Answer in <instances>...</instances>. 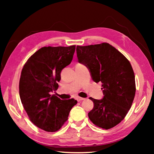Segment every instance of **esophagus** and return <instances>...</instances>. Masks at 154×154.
<instances>
[{"instance_id": "esophagus-1", "label": "esophagus", "mask_w": 154, "mask_h": 154, "mask_svg": "<svg viewBox=\"0 0 154 154\" xmlns=\"http://www.w3.org/2000/svg\"><path fill=\"white\" fill-rule=\"evenodd\" d=\"M85 99V98H83V97H77V100H78V101L84 100Z\"/></svg>"}]
</instances>
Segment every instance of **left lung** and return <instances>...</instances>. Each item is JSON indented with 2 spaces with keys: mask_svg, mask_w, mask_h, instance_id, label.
<instances>
[{
  "mask_svg": "<svg viewBox=\"0 0 154 154\" xmlns=\"http://www.w3.org/2000/svg\"><path fill=\"white\" fill-rule=\"evenodd\" d=\"M78 62L89 70L92 80L102 83L103 98L90 97L94 108L88 113L97 127L108 130L125 118L136 94L135 76L125 56L108 43L76 47Z\"/></svg>",
  "mask_w": 154,
  "mask_h": 154,
  "instance_id": "1",
  "label": "left lung"
}]
</instances>
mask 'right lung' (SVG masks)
Returning <instances> with one entry per match:
<instances>
[{
  "label": "right lung",
  "instance_id": "add662e5",
  "mask_svg": "<svg viewBox=\"0 0 154 154\" xmlns=\"http://www.w3.org/2000/svg\"><path fill=\"white\" fill-rule=\"evenodd\" d=\"M76 45L44 47L27 60L22 70L19 94L31 122L46 132L62 128L76 105L73 98L60 100L51 92L58 89L62 70L71 63Z\"/></svg>",
  "mask_w": 154,
  "mask_h": 154
}]
</instances>
